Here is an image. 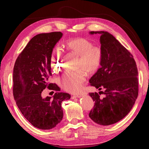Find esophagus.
Segmentation results:
<instances>
[{"instance_id":"obj_1","label":"esophagus","mask_w":149,"mask_h":149,"mask_svg":"<svg viewBox=\"0 0 149 149\" xmlns=\"http://www.w3.org/2000/svg\"><path fill=\"white\" fill-rule=\"evenodd\" d=\"M86 95V93H80L79 94H78V95L76 96H72V99H74V98H80L82 96Z\"/></svg>"}]
</instances>
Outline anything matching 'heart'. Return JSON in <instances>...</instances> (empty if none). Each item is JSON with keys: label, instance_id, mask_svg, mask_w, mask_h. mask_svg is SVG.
<instances>
[{"label": "heart", "instance_id": "b5f03b06", "mask_svg": "<svg viewBox=\"0 0 149 149\" xmlns=\"http://www.w3.org/2000/svg\"><path fill=\"white\" fill-rule=\"evenodd\" d=\"M68 51L78 56L77 68L76 71L67 72L62 76L60 83L66 91L70 93L79 91L86 79V73H93L100 66L102 59L101 49L88 39L76 38L66 42L65 45ZM61 52L56 47L53 49L51 58L52 68L55 71L61 67Z\"/></svg>", "mask_w": 149, "mask_h": 149}]
</instances>
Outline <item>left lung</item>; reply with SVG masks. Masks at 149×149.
I'll return each mask as SVG.
<instances>
[{
	"label": "left lung",
	"instance_id": "obj_1",
	"mask_svg": "<svg viewBox=\"0 0 149 149\" xmlns=\"http://www.w3.org/2000/svg\"><path fill=\"white\" fill-rule=\"evenodd\" d=\"M100 35L102 59L101 68L91 79L90 85L104 91L100 97L96 92L89 93L93 109L89 117L94 123L109 125L128 114L138 96V71L132 55L113 35L107 31H89Z\"/></svg>",
	"mask_w": 149,
	"mask_h": 149
}]
</instances>
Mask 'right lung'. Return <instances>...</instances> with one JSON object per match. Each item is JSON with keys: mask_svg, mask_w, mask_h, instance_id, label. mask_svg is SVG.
Here are the masks:
<instances>
[{"mask_svg": "<svg viewBox=\"0 0 149 149\" xmlns=\"http://www.w3.org/2000/svg\"><path fill=\"white\" fill-rule=\"evenodd\" d=\"M63 37L60 31L38 34L31 38L15 63L13 73V94L24 118L34 127L49 130L61 121V102L71 96L56 93L43 98L42 92L49 89L60 91L56 84L47 83L51 73L53 49Z\"/></svg>", "mask_w": 149, "mask_h": 149, "instance_id": "right-lung-1", "label": "right lung"}]
</instances>
